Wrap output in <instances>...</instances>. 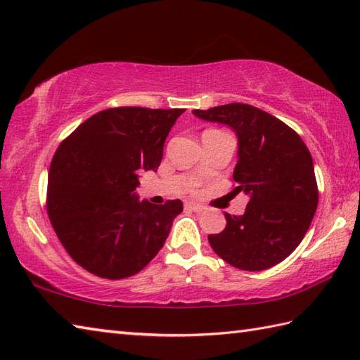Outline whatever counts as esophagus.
I'll return each mask as SVG.
<instances>
[{
	"label": "esophagus",
	"instance_id": "34e87169",
	"mask_svg": "<svg viewBox=\"0 0 360 360\" xmlns=\"http://www.w3.org/2000/svg\"><path fill=\"white\" fill-rule=\"evenodd\" d=\"M186 209L193 210V212H201V210H204V206H202V204H200V202L187 201V202H186Z\"/></svg>",
	"mask_w": 360,
	"mask_h": 360
}]
</instances>
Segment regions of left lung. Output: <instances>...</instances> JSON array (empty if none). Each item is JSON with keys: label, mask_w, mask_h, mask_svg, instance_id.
Returning <instances> with one entry per match:
<instances>
[{"label": "left lung", "mask_w": 360, "mask_h": 360, "mask_svg": "<svg viewBox=\"0 0 360 360\" xmlns=\"http://www.w3.org/2000/svg\"><path fill=\"white\" fill-rule=\"evenodd\" d=\"M231 126L238 139L234 193L250 196L245 214L226 217L209 243L236 269L260 271L283 262L301 243L319 206L312 156L290 126L255 105L231 103L193 110Z\"/></svg>", "instance_id": "1"}]
</instances>
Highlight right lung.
Masks as SVG:
<instances>
[{"instance_id":"obj_1","label":"right lung","mask_w":360,"mask_h":360,"mask_svg":"<svg viewBox=\"0 0 360 360\" xmlns=\"http://www.w3.org/2000/svg\"><path fill=\"white\" fill-rule=\"evenodd\" d=\"M184 109L112 108L87 118L49 165L46 212L75 262L105 279H124L156 257L181 200L139 201L140 170L156 172L165 139Z\"/></svg>"}]
</instances>
